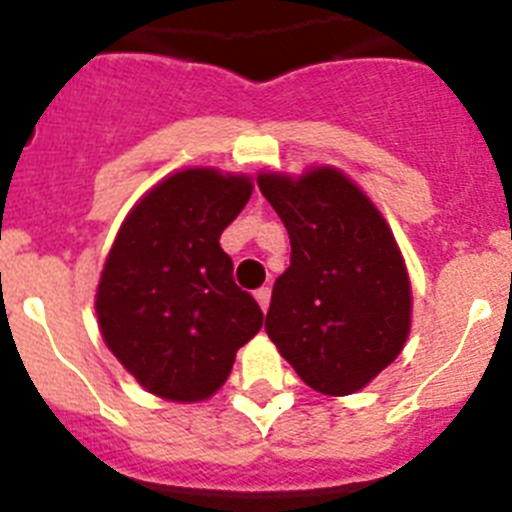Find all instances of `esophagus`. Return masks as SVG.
I'll return each mask as SVG.
<instances>
[{"label": "esophagus", "instance_id": "34e87169", "mask_svg": "<svg viewBox=\"0 0 512 512\" xmlns=\"http://www.w3.org/2000/svg\"><path fill=\"white\" fill-rule=\"evenodd\" d=\"M253 297H256V302H259L261 305V310H269V300H271V289L269 287H261V289H256V292H253Z\"/></svg>", "mask_w": 512, "mask_h": 512}]
</instances>
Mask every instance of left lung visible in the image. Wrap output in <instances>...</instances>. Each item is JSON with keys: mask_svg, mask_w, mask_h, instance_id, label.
Masks as SVG:
<instances>
[{"mask_svg": "<svg viewBox=\"0 0 512 512\" xmlns=\"http://www.w3.org/2000/svg\"><path fill=\"white\" fill-rule=\"evenodd\" d=\"M289 233L266 333L302 382L330 397L364 390L408 341L413 292L395 235L374 202L333 166L259 174Z\"/></svg>", "mask_w": 512, "mask_h": 512, "instance_id": "obj_1", "label": "left lung"}]
</instances>
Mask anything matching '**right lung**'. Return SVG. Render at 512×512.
I'll use <instances>...</instances> for the list:
<instances>
[{
	"label": "right lung",
	"instance_id": "obj_1",
	"mask_svg": "<svg viewBox=\"0 0 512 512\" xmlns=\"http://www.w3.org/2000/svg\"><path fill=\"white\" fill-rule=\"evenodd\" d=\"M251 192L243 174L182 169L148 189L117 230L94 307L107 348L151 395L207 400L261 330L264 312L220 248Z\"/></svg>",
	"mask_w": 512,
	"mask_h": 512
}]
</instances>
